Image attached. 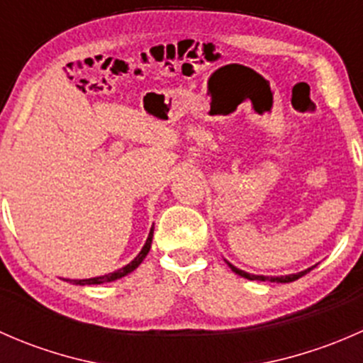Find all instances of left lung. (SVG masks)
I'll return each mask as SVG.
<instances>
[{
	"label": "left lung",
	"instance_id": "1",
	"mask_svg": "<svg viewBox=\"0 0 363 363\" xmlns=\"http://www.w3.org/2000/svg\"><path fill=\"white\" fill-rule=\"evenodd\" d=\"M228 267L233 270V272L239 274L240 277H246V279H250V281H270V283H291V281H296L298 277L306 276V274L311 270V269H307V270H302V272H298V274H290V276L269 277V276H255V274H247V272H244V270H239L237 267H233L232 263H228Z\"/></svg>",
	"mask_w": 363,
	"mask_h": 363
}]
</instances>
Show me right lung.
<instances>
[{"label": "right lung", "mask_w": 363, "mask_h": 363, "mask_svg": "<svg viewBox=\"0 0 363 363\" xmlns=\"http://www.w3.org/2000/svg\"><path fill=\"white\" fill-rule=\"evenodd\" d=\"M152 233H155V226L151 228V232H149V237L147 240H145V246L142 247V251L138 252L137 258L133 259V262L128 263L126 267H123V269L116 270V272H111V274H105V276H100V277H91V279H67L69 283L73 284H104V283H111V281H116V279H121V277L128 276L130 272H133L135 269H137L138 265H140L142 262H144V258L147 256L149 250H151V242H152Z\"/></svg>", "instance_id": "add662e5"}]
</instances>
